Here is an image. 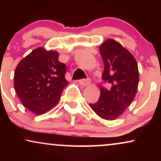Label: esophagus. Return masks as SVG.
Listing matches in <instances>:
<instances>
[{"label":"esophagus","instance_id":"34e87169","mask_svg":"<svg viewBox=\"0 0 161 161\" xmlns=\"http://www.w3.org/2000/svg\"><path fill=\"white\" fill-rule=\"evenodd\" d=\"M79 82L80 83L82 86H88V85L90 84V79H80V80H79Z\"/></svg>","mask_w":161,"mask_h":161}]
</instances>
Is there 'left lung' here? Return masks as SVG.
Here are the masks:
<instances>
[{
  "label": "left lung",
  "instance_id": "obj_1",
  "mask_svg": "<svg viewBox=\"0 0 161 161\" xmlns=\"http://www.w3.org/2000/svg\"><path fill=\"white\" fill-rule=\"evenodd\" d=\"M104 64L102 79L110 88L100 86L99 100L89 106L97 115L114 120L133 101L138 90V64L127 49L115 40L108 39L99 47Z\"/></svg>",
  "mask_w": 161,
  "mask_h": 161
}]
</instances>
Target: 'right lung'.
Returning a JSON list of instances; mask_svg holds the SVG:
<instances>
[{"instance_id": "add662e5", "label": "right lung", "mask_w": 161, "mask_h": 161, "mask_svg": "<svg viewBox=\"0 0 161 161\" xmlns=\"http://www.w3.org/2000/svg\"><path fill=\"white\" fill-rule=\"evenodd\" d=\"M55 51L38 47L19 63L14 72V88L24 106L36 115L53 108L68 85L66 66Z\"/></svg>"}]
</instances>
